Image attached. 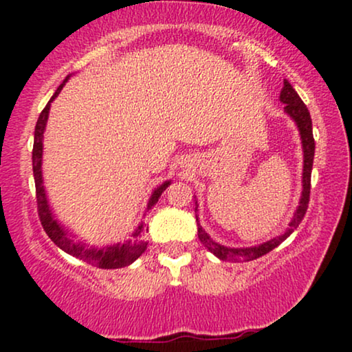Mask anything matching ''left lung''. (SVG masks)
I'll return each mask as SVG.
<instances>
[{"instance_id":"obj_1","label":"left lung","mask_w":352,"mask_h":352,"mask_svg":"<svg viewBox=\"0 0 352 352\" xmlns=\"http://www.w3.org/2000/svg\"><path fill=\"white\" fill-rule=\"evenodd\" d=\"M280 102L285 104V113L290 117L293 122H295L298 131H300L301 136V146H302V190H301V199L300 204H298L295 213H293V218L288 224V229L285 232L278 235V237H274L267 242H263L259 245H254V247H242V248H232L226 247V245H221L210 237L208 234L205 232V229L201 228L199 223V214H197V208H199V204L195 200V218H197V226H199V239L200 242L205 245V248L214 254L216 258L223 259V261H252V259H256L263 254L272 252L274 248H277L283 240L290 237V234L295 230L300 223L305 218L307 204H309V192H311V171H312V163H314V151H316V142L314 136H312V122L309 110L302 102L300 96L293 86L288 83L287 80H283V88L280 91ZM195 199V197H194Z\"/></svg>"}]
</instances>
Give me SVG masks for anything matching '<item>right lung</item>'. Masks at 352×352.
I'll return each mask as SVG.
<instances>
[{
    "mask_svg": "<svg viewBox=\"0 0 352 352\" xmlns=\"http://www.w3.org/2000/svg\"><path fill=\"white\" fill-rule=\"evenodd\" d=\"M70 76L72 75H67V78L62 81V85L56 89L54 96H52L46 107L43 109L40 117H38V122L35 126L32 162H33V176H35V187H36L38 214H40L43 229L46 230V234L50 235V239L62 250V252L69 253L70 256L78 258L81 261L93 264V266L100 267V269H118V267L129 266V264L136 261V259L141 256L147 248V242L142 239L144 230H146L144 229V226H146L144 224V221L139 223L138 228L134 229V232L131 234V239H128L124 243L105 245V247L99 248V247H93V245H88L86 242H83V240H78V242H76L75 235L72 234L64 224H60L59 221L56 219V216L52 213V208L50 205V200H47L45 184H43L45 181H43V166H41L43 165V138H45L47 118H50L51 102L57 98V96H59V93L65 86L67 81H69ZM170 184L171 181H165L153 189L152 195L148 197L146 211L151 210L152 206L157 204L158 199H160L162 192L165 190Z\"/></svg>",
    "mask_w": 352,
    "mask_h": 352,
    "instance_id": "obj_1",
    "label": "right lung"
}]
</instances>
